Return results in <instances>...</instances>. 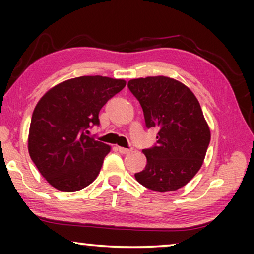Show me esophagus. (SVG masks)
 <instances>
[{
    "label": "esophagus",
    "instance_id": "1",
    "mask_svg": "<svg viewBox=\"0 0 254 254\" xmlns=\"http://www.w3.org/2000/svg\"><path fill=\"white\" fill-rule=\"evenodd\" d=\"M118 151H119L120 154H123V155H126V154H129V152L131 151V149L124 148V147H118Z\"/></svg>",
    "mask_w": 254,
    "mask_h": 254
}]
</instances>
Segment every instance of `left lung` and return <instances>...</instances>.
I'll list each match as a JSON object with an SVG mask.
<instances>
[{"instance_id":"obj_1","label":"left lung","mask_w":254,"mask_h":254,"mask_svg":"<svg viewBox=\"0 0 254 254\" xmlns=\"http://www.w3.org/2000/svg\"><path fill=\"white\" fill-rule=\"evenodd\" d=\"M143 110L145 126L158 129L157 144L143 149L147 165L135 178L156 192H171L196 175L210 142L199 100L182 82L149 76L128 82Z\"/></svg>"}]
</instances>
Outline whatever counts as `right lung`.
I'll list each match as a JSON object with an SVG mask.
<instances>
[{"mask_svg":"<svg viewBox=\"0 0 254 254\" xmlns=\"http://www.w3.org/2000/svg\"><path fill=\"white\" fill-rule=\"evenodd\" d=\"M125 85V79L81 76L59 83L41 97L31 119L27 148L50 185L76 192L97 178L111 147L85 133L99 125L100 109Z\"/></svg>","mask_w":254,"mask_h":254,"instance_id":"1","label":"right lung"}]
</instances>
